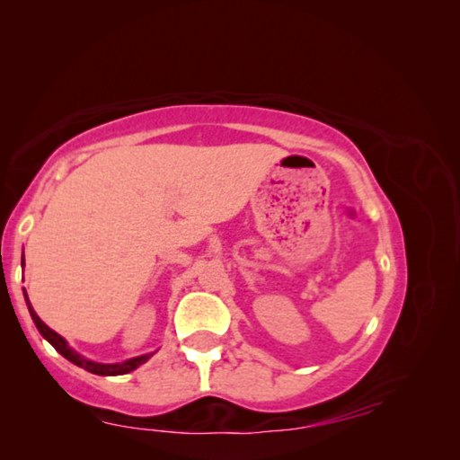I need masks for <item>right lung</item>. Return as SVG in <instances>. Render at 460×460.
Segmentation results:
<instances>
[{
  "instance_id": "obj_1",
  "label": "right lung",
  "mask_w": 460,
  "mask_h": 460,
  "mask_svg": "<svg viewBox=\"0 0 460 460\" xmlns=\"http://www.w3.org/2000/svg\"><path fill=\"white\" fill-rule=\"evenodd\" d=\"M22 266H24V260H22ZM24 296H26V290H24ZM26 300H28V296H26ZM28 310H30V316H32L34 324H36V329L40 331L42 337L49 341L50 345L57 349V351L62 357H65V359H68V361L75 363V365H79V367L87 369L89 373H95V376H126V373L137 369L139 365L146 363L154 355V353H147V355H142V357H134V359H128V361H123V363H97V361L84 359L83 355H79L76 351H73L71 347H68V342L62 339L58 332H54L52 329H49V326H46L40 321V316L34 313V308L30 306V302H28Z\"/></svg>"
}]
</instances>
